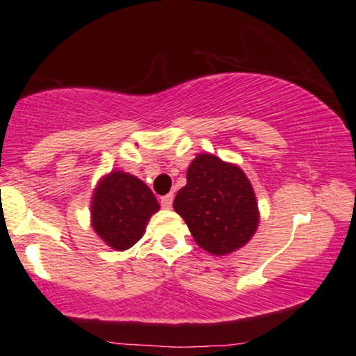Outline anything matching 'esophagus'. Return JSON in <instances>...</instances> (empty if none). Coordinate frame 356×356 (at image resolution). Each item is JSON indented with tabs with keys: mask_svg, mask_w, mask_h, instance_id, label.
<instances>
[{
	"mask_svg": "<svg viewBox=\"0 0 356 356\" xmlns=\"http://www.w3.org/2000/svg\"><path fill=\"white\" fill-rule=\"evenodd\" d=\"M172 201H174V194L164 195V197L161 199L162 207H164V209H170V207H172Z\"/></svg>",
	"mask_w": 356,
	"mask_h": 356,
	"instance_id": "obj_1",
	"label": "esophagus"
}]
</instances>
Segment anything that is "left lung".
<instances>
[{
  "label": "left lung",
  "instance_id": "obj_1",
  "mask_svg": "<svg viewBox=\"0 0 356 356\" xmlns=\"http://www.w3.org/2000/svg\"><path fill=\"white\" fill-rule=\"evenodd\" d=\"M199 248L227 256L246 246L259 226V207L239 165L212 154H197L187 169V184L174 199Z\"/></svg>",
  "mask_w": 356,
  "mask_h": 356
}]
</instances>
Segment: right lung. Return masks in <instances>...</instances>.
<instances>
[{
	"label": "right lung",
	"mask_w": 356,
	"mask_h": 356,
	"mask_svg": "<svg viewBox=\"0 0 356 356\" xmlns=\"http://www.w3.org/2000/svg\"><path fill=\"white\" fill-rule=\"evenodd\" d=\"M161 209L145 182L124 170H112L97 182L90 201V222L113 251L130 249L144 236L147 224Z\"/></svg>",
	"instance_id": "1"
}]
</instances>
